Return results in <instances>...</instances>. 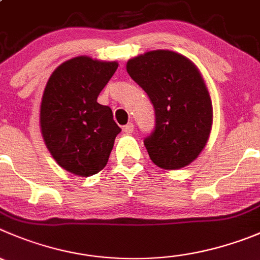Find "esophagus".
I'll return each instance as SVG.
<instances>
[{
	"instance_id": "34e87169",
	"label": "esophagus",
	"mask_w": 260,
	"mask_h": 260,
	"mask_svg": "<svg viewBox=\"0 0 260 260\" xmlns=\"http://www.w3.org/2000/svg\"><path fill=\"white\" fill-rule=\"evenodd\" d=\"M123 132H125L126 134H132V133L134 132V123L128 122L127 125L123 126Z\"/></svg>"
}]
</instances>
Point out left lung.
I'll return each mask as SVG.
<instances>
[{"label": "left lung", "instance_id": "obj_1", "mask_svg": "<svg viewBox=\"0 0 260 260\" xmlns=\"http://www.w3.org/2000/svg\"><path fill=\"white\" fill-rule=\"evenodd\" d=\"M127 74L155 111V130L144 140L150 159L163 170L189 166L206 147L213 107L199 69L184 54L157 49L130 58Z\"/></svg>", "mask_w": 260, "mask_h": 260}]
</instances>
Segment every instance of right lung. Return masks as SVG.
<instances>
[{"label":"right lung","mask_w":260,"mask_h":260,"mask_svg":"<svg viewBox=\"0 0 260 260\" xmlns=\"http://www.w3.org/2000/svg\"><path fill=\"white\" fill-rule=\"evenodd\" d=\"M118 63L78 56L49 76L41 102L44 144L63 170L88 177L105 169L121 128L97 98Z\"/></svg>","instance_id":"obj_1"}]
</instances>
